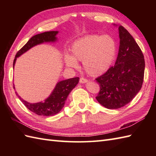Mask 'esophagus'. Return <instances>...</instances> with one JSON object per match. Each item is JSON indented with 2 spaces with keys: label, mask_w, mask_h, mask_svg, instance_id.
<instances>
[{
  "label": "esophagus",
  "mask_w": 156,
  "mask_h": 156,
  "mask_svg": "<svg viewBox=\"0 0 156 156\" xmlns=\"http://www.w3.org/2000/svg\"><path fill=\"white\" fill-rule=\"evenodd\" d=\"M88 82V80H87L86 78H80V82L81 84H84V83H87V82Z\"/></svg>",
  "instance_id": "1"
}]
</instances>
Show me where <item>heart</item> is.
Masks as SVG:
<instances>
[{"mask_svg":"<svg viewBox=\"0 0 156 156\" xmlns=\"http://www.w3.org/2000/svg\"><path fill=\"white\" fill-rule=\"evenodd\" d=\"M117 44L107 35H90L78 39L72 44V55L66 54L64 61L69 68L78 67L77 61L83 62L86 72L91 76H98L107 72L117 54Z\"/></svg>","mask_w":156,"mask_h":156,"instance_id":"1","label":"heart"}]
</instances>
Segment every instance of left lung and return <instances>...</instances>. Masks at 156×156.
<instances>
[{
  "label": "left lung",
  "instance_id": "obj_1",
  "mask_svg": "<svg viewBox=\"0 0 156 156\" xmlns=\"http://www.w3.org/2000/svg\"><path fill=\"white\" fill-rule=\"evenodd\" d=\"M119 53L114 66L96 78L100 91L97 101L108 109L129 103L141 90L144 82L145 60L134 38L122 26H119Z\"/></svg>",
  "mask_w": 156,
  "mask_h": 156
}]
</instances>
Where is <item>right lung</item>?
I'll list each match as a JSON object with an SVG mask.
<instances>
[{"mask_svg":"<svg viewBox=\"0 0 156 156\" xmlns=\"http://www.w3.org/2000/svg\"><path fill=\"white\" fill-rule=\"evenodd\" d=\"M58 34V31H52L44 32L33 36L27 41V44L16 53L14 61H13V69H14L16 58L18 57L35 45L44 44L45 42L56 41H57L56 35ZM79 80L80 78L76 77L58 82L48 98H46L44 101L36 102V103H30V102L25 101L21 98L17 94V92H15V93L29 111L38 115L46 116V117L53 116L58 113L64 107L65 102L67 99L68 96L69 92L72 90V89H74L76 86L78 84ZM13 88L15 89L14 84H13Z\"/></svg>","mask_w":156,"mask_h":156,"instance_id":"add662e5","label":"right lung"}]
</instances>
